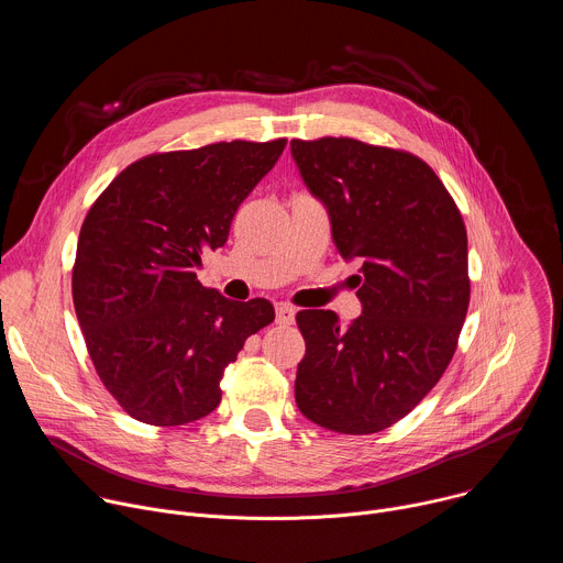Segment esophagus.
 <instances>
[{
    "mask_svg": "<svg viewBox=\"0 0 563 563\" xmlns=\"http://www.w3.org/2000/svg\"><path fill=\"white\" fill-rule=\"evenodd\" d=\"M294 320H296L294 307H289V305H285V302L276 305V325L287 328V325H294Z\"/></svg>",
    "mask_w": 563,
    "mask_h": 563,
    "instance_id": "esophagus-1",
    "label": "esophagus"
}]
</instances>
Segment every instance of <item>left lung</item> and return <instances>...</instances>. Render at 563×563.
<instances>
[{
  "instance_id": "8db88e82",
  "label": "left lung",
  "mask_w": 563,
  "mask_h": 563,
  "mask_svg": "<svg viewBox=\"0 0 563 563\" xmlns=\"http://www.w3.org/2000/svg\"><path fill=\"white\" fill-rule=\"evenodd\" d=\"M289 146L336 252L361 265L363 305L347 328L332 309L296 313V406L320 428L374 434L412 412L452 361L470 302L465 224L412 153L352 137Z\"/></svg>"
}]
</instances>
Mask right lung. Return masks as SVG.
<instances>
[{
	"label": "right lung",
	"mask_w": 563,
	"mask_h": 563,
	"mask_svg": "<svg viewBox=\"0 0 563 563\" xmlns=\"http://www.w3.org/2000/svg\"><path fill=\"white\" fill-rule=\"evenodd\" d=\"M283 148L233 140L146 155L87 213L73 305L104 387L133 419L185 426L211 415L224 367L274 320L269 300H229L196 269L227 243L240 202Z\"/></svg>",
	"instance_id": "obj_1"
}]
</instances>
